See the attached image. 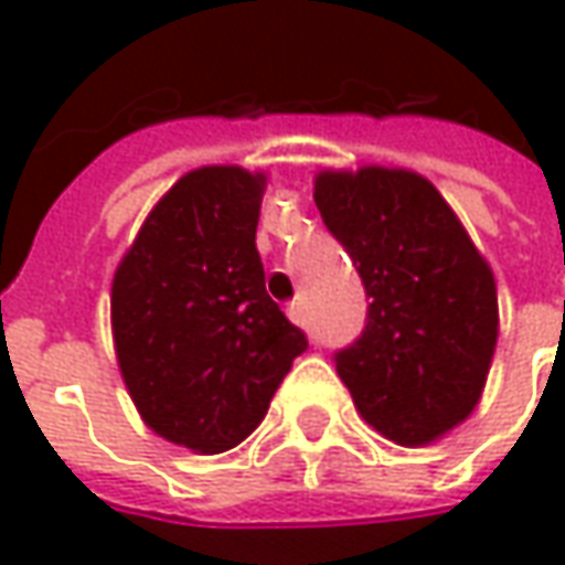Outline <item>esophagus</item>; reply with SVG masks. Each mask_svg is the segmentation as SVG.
Here are the masks:
<instances>
[{
  "label": "esophagus",
  "instance_id": "1",
  "mask_svg": "<svg viewBox=\"0 0 565 565\" xmlns=\"http://www.w3.org/2000/svg\"><path fill=\"white\" fill-rule=\"evenodd\" d=\"M286 313H289L291 323H298V327H305V308H301V301H291L289 308H286Z\"/></svg>",
  "mask_w": 565,
  "mask_h": 565
}]
</instances>
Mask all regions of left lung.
<instances>
[{
	"label": "left lung",
	"instance_id": "left-lung-1",
	"mask_svg": "<svg viewBox=\"0 0 565 565\" xmlns=\"http://www.w3.org/2000/svg\"><path fill=\"white\" fill-rule=\"evenodd\" d=\"M313 202L370 298L363 335L335 354V370L376 433L433 445L486 388L501 327L494 274L416 170H320Z\"/></svg>",
	"mask_w": 565,
	"mask_h": 565
}]
</instances>
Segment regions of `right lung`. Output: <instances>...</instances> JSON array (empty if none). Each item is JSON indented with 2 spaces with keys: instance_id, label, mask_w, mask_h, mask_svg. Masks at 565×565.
Segmentation results:
<instances>
[{
  "instance_id": "obj_1",
  "label": "right lung",
  "mask_w": 565,
  "mask_h": 565,
  "mask_svg": "<svg viewBox=\"0 0 565 565\" xmlns=\"http://www.w3.org/2000/svg\"><path fill=\"white\" fill-rule=\"evenodd\" d=\"M267 177L189 170L149 211L111 282L124 385L151 433L195 454L260 426L308 339L264 289L255 233Z\"/></svg>"
}]
</instances>
